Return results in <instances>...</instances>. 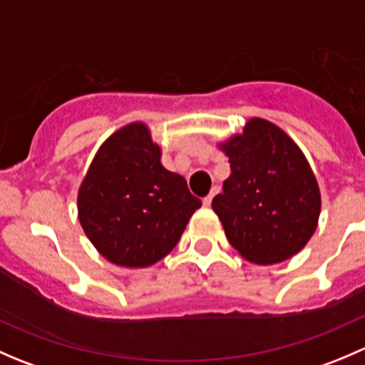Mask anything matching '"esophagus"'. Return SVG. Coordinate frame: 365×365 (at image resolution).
Segmentation results:
<instances>
[{"label":"esophagus","instance_id":"obj_1","mask_svg":"<svg viewBox=\"0 0 365 365\" xmlns=\"http://www.w3.org/2000/svg\"><path fill=\"white\" fill-rule=\"evenodd\" d=\"M217 194H219V187H213V189H212V192H210L208 196H206L205 200H203V205H205V206H210V205H212L213 197H215Z\"/></svg>","mask_w":365,"mask_h":365}]
</instances>
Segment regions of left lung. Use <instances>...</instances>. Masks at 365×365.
<instances>
[{"mask_svg": "<svg viewBox=\"0 0 365 365\" xmlns=\"http://www.w3.org/2000/svg\"><path fill=\"white\" fill-rule=\"evenodd\" d=\"M219 148L231 175L212 206L230 244L257 264L300 252L318 226L322 196L297 143L272 121L252 118Z\"/></svg>", "mask_w": 365, "mask_h": 365, "instance_id": "obj_1", "label": "left lung"}]
</instances>
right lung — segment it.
I'll return each instance as SVG.
<instances>
[{
  "instance_id": "obj_1",
  "label": "right lung",
  "mask_w": 365,
  "mask_h": 365,
  "mask_svg": "<svg viewBox=\"0 0 365 365\" xmlns=\"http://www.w3.org/2000/svg\"><path fill=\"white\" fill-rule=\"evenodd\" d=\"M160 155L150 128L128 123L106 139L79 187L81 226L118 267L145 268L168 256L201 206Z\"/></svg>"
}]
</instances>
